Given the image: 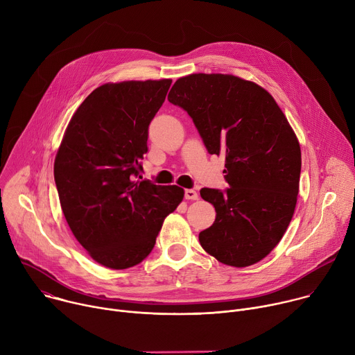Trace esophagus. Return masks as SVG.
<instances>
[{"mask_svg":"<svg viewBox=\"0 0 355 355\" xmlns=\"http://www.w3.org/2000/svg\"><path fill=\"white\" fill-rule=\"evenodd\" d=\"M184 196H185V199L196 200V199H198V192H196V191H193V189H185Z\"/></svg>","mask_w":355,"mask_h":355,"instance_id":"34e87169","label":"esophagus"}]
</instances>
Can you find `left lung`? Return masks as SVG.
<instances>
[{
	"mask_svg": "<svg viewBox=\"0 0 355 355\" xmlns=\"http://www.w3.org/2000/svg\"><path fill=\"white\" fill-rule=\"evenodd\" d=\"M168 101L192 118L209 155L226 159L225 191L202 188L215 207L214 225L199 243L232 267L259 263L279 243L295 212L300 147L268 91L232 74H189Z\"/></svg>",
	"mask_w": 355,
	"mask_h": 355,
	"instance_id": "obj_1",
	"label": "left lung"
}]
</instances>
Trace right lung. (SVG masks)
Segmentation results:
<instances>
[{
	"mask_svg": "<svg viewBox=\"0 0 355 355\" xmlns=\"http://www.w3.org/2000/svg\"><path fill=\"white\" fill-rule=\"evenodd\" d=\"M170 85L164 78L95 88L73 115L58 150L55 181L64 218L104 267L125 270L141 263L184 198L177 185H156L139 175L148 125Z\"/></svg>",
	"mask_w": 355,
	"mask_h": 355,
	"instance_id": "1",
	"label": "right lung"
}]
</instances>
